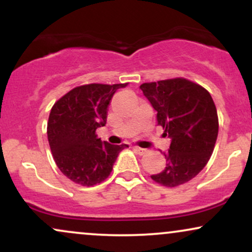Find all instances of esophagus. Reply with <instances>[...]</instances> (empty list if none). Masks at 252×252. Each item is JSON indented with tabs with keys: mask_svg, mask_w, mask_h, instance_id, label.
Returning <instances> with one entry per match:
<instances>
[{
	"mask_svg": "<svg viewBox=\"0 0 252 252\" xmlns=\"http://www.w3.org/2000/svg\"><path fill=\"white\" fill-rule=\"evenodd\" d=\"M134 149L138 155H144V154H147V153H148V150L144 149V148H141V147H135Z\"/></svg>",
	"mask_w": 252,
	"mask_h": 252,
	"instance_id": "obj_1",
	"label": "esophagus"
}]
</instances>
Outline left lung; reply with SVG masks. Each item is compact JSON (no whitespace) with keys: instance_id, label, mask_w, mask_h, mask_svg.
<instances>
[{"instance_id":"obj_1","label":"left lung","mask_w":252,"mask_h":252,"mask_svg":"<svg viewBox=\"0 0 252 252\" xmlns=\"http://www.w3.org/2000/svg\"><path fill=\"white\" fill-rule=\"evenodd\" d=\"M140 89L172 140L163 153L166 168L152 179L166 187L186 184L206 166L215 149L219 128L215 102L206 89L185 78L144 83Z\"/></svg>"}]
</instances>
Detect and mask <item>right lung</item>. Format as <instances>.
<instances>
[{
  "mask_svg": "<svg viewBox=\"0 0 252 252\" xmlns=\"http://www.w3.org/2000/svg\"><path fill=\"white\" fill-rule=\"evenodd\" d=\"M126 84L77 86L57 100L47 123V137L58 168L80 186L100 184L110 175L121 150L128 144H110L97 137L104 126L110 100Z\"/></svg>",
  "mask_w": 252,
  "mask_h": 252,
  "instance_id": "right-lung-1",
  "label": "right lung"
}]
</instances>
